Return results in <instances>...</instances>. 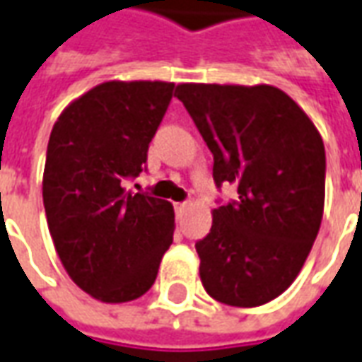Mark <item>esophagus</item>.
<instances>
[{"mask_svg":"<svg viewBox=\"0 0 362 362\" xmlns=\"http://www.w3.org/2000/svg\"><path fill=\"white\" fill-rule=\"evenodd\" d=\"M188 202H176V204H174V209H176V214H182V211L188 209Z\"/></svg>","mask_w":362,"mask_h":362,"instance_id":"1","label":"esophagus"}]
</instances>
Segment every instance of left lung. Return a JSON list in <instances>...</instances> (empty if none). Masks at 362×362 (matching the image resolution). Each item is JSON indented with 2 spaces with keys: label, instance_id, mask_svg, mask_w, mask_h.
<instances>
[{
  "label": "left lung",
  "instance_id": "obj_1",
  "mask_svg": "<svg viewBox=\"0 0 362 362\" xmlns=\"http://www.w3.org/2000/svg\"><path fill=\"white\" fill-rule=\"evenodd\" d=\"M176 98L214 155L216 186L239 194L196 243L202 284L221 304H267L294 282L322 225V135L274 86L178 84Z\"/></svg>",
  "mask_w": 362,
  "mask_h": 362
}]
</instances>
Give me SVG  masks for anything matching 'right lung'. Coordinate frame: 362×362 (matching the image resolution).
<instances>
[{
    "mask_svg": "<svg viewBox=\"0 0 362 362\" xmlns=\"http://www.w3.org/2000/svg\"><path fill=\"white\" fill-rule=\"evenodd\" d=\"M173 82H103L60 113L42 174L49 231L68 276L107 304L155 284L173 245L174 207L123 182L145 170Z\"/></svg>",
    "mask_w": 362,
    "mask_h": 362,
    "instance_id": "obj_1",
    "label": "right lung"
}]
</instances>
